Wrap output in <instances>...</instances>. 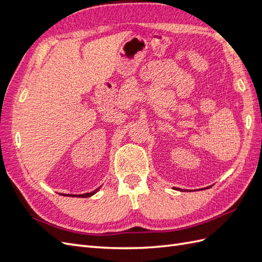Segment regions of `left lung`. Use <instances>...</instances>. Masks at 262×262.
Masks as SVG:
<instances>
[{"mask_svg": "<svg viewBox=\"0 0 262 262\" xmlns=\"http://www.w3.org/2000/svg\"><path fill=\"white\" fill-rule=\"evenodd\" d=\"M173 189H176V190H180V191H182V190H181V189H177V188H173Z\"/></svg>", "mask_w": 262, "mask_h": 262, "instance_id": "obj_1", "label": "left lung"}]
</instances>
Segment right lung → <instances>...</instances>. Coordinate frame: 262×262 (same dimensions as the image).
<instances>
[{"label": "right lung", "mask_w": 262, "mask_h": 262, "mask_svg": "<svg viewBox=\"0 0 262 262\" xmlns=\"http://www.w3.org/2000/svg\"><path fill=\"white\" fill-rule=\"evenodd\" d=\"M99 188H100V187H99ZM99 188H97L96 190H94V191L89 192V193H84V194H67V195H69V196H77V198H89V196H91V195L96 193V192L98 191V190H99Z\"/></svg>", "instance_id": "obj_1"}]
</instances>
